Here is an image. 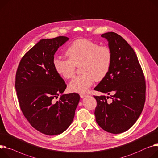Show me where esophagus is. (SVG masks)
I'll list each match as a JSON object with an SVG mask.
<instances>
[{"mask_svg":"<svg viewBox=\"0 0 158 158\" xmlns=\"http://www.w3.org/2000/svg\"><path fill=\"white\" fill-rule=\"evenodd\" d=\"M87 95V94H80V96L81 98H84L85 97H86Z\"/></svg>","mask_w":158,"mask_h":158,"instance_id":"1","label":"esophagus"}]
</instances>
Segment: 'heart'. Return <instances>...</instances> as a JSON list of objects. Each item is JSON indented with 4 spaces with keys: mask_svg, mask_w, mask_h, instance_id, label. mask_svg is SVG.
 <instances>
[{
    "mask_svg": "<svg viewBox=\"0 0 158 158\" xmlns=\"http://www.w3.org/2000/svg\"><path fill=\"white\" fill-rule=\"evenodd\" d=\"M66 54L68 59L54 57V68L63 79L73 77L75 66H79L81 75L75 77L69 84L74 92H85L95 80L104 79L110 69L112 53L107 46H100L89 39H78L68 48Z\"/></svg>",
    "mask_w": 158,
    "mask_h": 158,
    "instance_id": "b5f03b06",
    "label": "heart"
}]
</instances>
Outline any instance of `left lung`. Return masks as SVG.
I'll list each match as a JSON object with an SVG mask.
<instances>
[{
	"label": "left lung",
	"mask_w": 158,
	"mask_h": 158,
	"mask_svg": "<svg viewBox=\"0 0 158 158\" xmlns=\"http://www.w3.org/2000/svg\"><path fill=\"white\" fill-rule=\"evenodd\" d=\"M108 42L112 53L110 69L94 90L110 95L94 96L97 101L96 122L105 131L114 134L130 128L139 118L145 101V81L134 51L114 32L101 35Z\"/></svg>",
	"instance_id": "1"
}]
</instances>
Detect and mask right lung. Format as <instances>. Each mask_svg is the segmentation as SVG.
<instances>
[{
    "label": "right lung",
    "mask_w": 158,
    "mask_h": 158,
    "mask_svg": "<svg viewBox=\"0 0 158 158\" xmlns=\"http://www.w3.org/2000/svg\"><path fill=\"white\" fill-rule=\"evenodd\" d=\"M68 40L63 36L40 40L22 57L16 71L21 110L34 128L47 135L60 134L70 126L80 101L77 93L63 94L66 85L52 64L58 48Z\"/></svg>",
    "instance_id": "obj_1"
}]
</instances>
